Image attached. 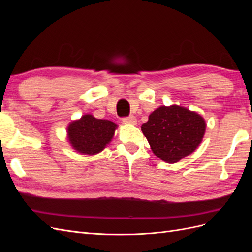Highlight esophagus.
Segmentation results:
<instances>
[{
	"mask_svg": "<svg viewBox=\"0 0 252 252\" xmlns=\"http://www.w3.org/2000/svg\"><path fill=\"white\" fill-rule=\"evenodd\" d=\"M123 123L124 124H130V125H135L136 124V119L133 116L130 117H127L123 119Z\"/></svg>",
	"mask_w": 252,
	"mask_h": 252,
	"instance_id": "esophagus-1",
	"label": "esophagus"
}]
</instances>
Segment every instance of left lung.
I'll list each match as a JSON object with an SVG mask.
<instances>
[{
	"mask_svg": "<svg viewBox=\"0 0 252 252\" xmlns=\"http://www.w3.org/2000/svg\"><path fill=\"white\" fill-rule=\"evenodd\" d=\"M154 154L167 163H177L201 144L206 130L203 117L178 105L161 106L141 127Z\"/></svg>",
	"mask_w": 252,
	"mask_h": 252,
	"instance_id": "left-lung-1",
	"label": "left lung"
}]
</instances>
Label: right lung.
Segmentation results:
<instances>
[{"label":"right lung","instance_id":"obj_1","mask_svg":"<svg viewBox=\"0 0 252 252\" xmlns=\"http://www.w3.org/2000/svg\"><path fill=\"white\" fill-rule=\"evenodd\" d=\"M117 127L118 125L111 121L84 114L80 120L68 125V141L79 154L96 155L110 143Z\"/></svg>","mask_w":252,"mask_h":252}]
</instances>
